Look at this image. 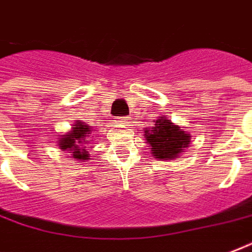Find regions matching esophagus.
Here are the masks:
<instances>
[{
  "instance_id": "obj_1",
  "label": "esophagus",
  "mask_w": 252,
  "mask_h": 252,
  "mask_svg": "<svg viewBox=\"0 0 252 252\" xmlns=\"http://www.w3.org/2000/svg\"><path fill=\"white\" fill-rule=\"evenodd\" d=\"M128 122H129V119L126 118V116L119 119V123H120V124H126V123H128Z\"/></svg>"
}]
</instances>
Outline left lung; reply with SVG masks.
<instances>
[{
    "label": "left lung",
    "mask_w": 252,
    "mask_h": 252,
    "mask_svg": "<svg viewBox=\"0 0 252 252\" xmlns=\"http://www.w3.org/2000/svg\"><path fill=\"white\" fill-rule=\"evenodd\" d=\"M144 136L152 147L153 156L161 160L174 158L190 143L189 134L165 118L156 120L155 126L145 129Z\"/></svg>",
    "instance_id": "obj_1"
}]
</instances>
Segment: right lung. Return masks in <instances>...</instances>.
<instances>
[{
  "mask_svg": "<svg viewBox=\"0 0 252 252\" xmlns=\"http://www.w3.org/2000/svg\"><path fill=\"white\" fill-rule=\"evenodd\" d=\"M92 132V128L90 126H83L78 122V124L72 126V130L63 136V139H59V147L63 151L72 152V157L75 160H87L88 153L86 149H83V144H88L90 134Z\"/></svg>",
  "mask_w": 252,
  "mask_h": 252,
  "instance_id": "right-lung-1",
  "label": "right lung"
}]
</instances>
